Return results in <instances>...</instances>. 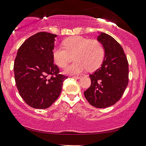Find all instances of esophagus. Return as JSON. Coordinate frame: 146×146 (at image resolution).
I'll return each mask as SVG.
<instances>
[{"label": "esophagus", "mask_w": 146, "mask_h": 146, "mask_svg": "<svg viewBox=\"0 0 146 146\" xmlns=\"http://www.w3.org/2000/svg\"><path fill=\"white\" fill-rule=\"evenodd\" d=\"M72 78H74V79H79L80 78H82V76H73Z\"/></svg>", "instance_id": "1"}]
</instances>
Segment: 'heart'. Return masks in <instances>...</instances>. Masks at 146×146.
Here are the masks:
<instances>
[{"mask_svg": "<svg viewBox=\"0 0 146 146\" xmlns=\"http://www.w3.org/2000/svg\"><path fill=\"white\" fill-rule=\"evenodd\" d=\"M63 45L64 47L54 48L52 57L57 66L65 67L73 56L75 62L65 69L64 72L67 74H79L86 69L89 71L94 70L103 61L104 49L97 40H90L80 36H71L66 39Z\"/></svg>", "mask_w": 146, "mask_h": 146, "instance_id": "obj_1", "label": "heart"}]
</instances>
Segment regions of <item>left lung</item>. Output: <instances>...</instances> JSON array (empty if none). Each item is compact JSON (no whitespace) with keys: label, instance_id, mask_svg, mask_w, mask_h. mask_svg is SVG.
I'll list each match as a JSON object with an SVG mask.
<instances>
[{"label":"left lung","instance_id":"1","mask_svg":"<svg viewBox=\"0 0 146 146\" xmlns=\"http://www.w3.org/2000/svg\"><path fill=\"white\" fill-rule=\"evenodd\" d=\"M104 58L100 67L90 75L91 85L84 92L92 106L105 108L120 100L129 83V64L123 48L109 35L99 33Z\"/></svg>","mask_w":146,"mask_h":146}]
</instances>
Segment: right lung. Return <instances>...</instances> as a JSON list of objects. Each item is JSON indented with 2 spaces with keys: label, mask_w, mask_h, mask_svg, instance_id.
Masks as SVG:
<instances>
[{
  "label": "right lung",
  "mask_w": 146,
  "mask_h": 146,
  "mask_svg": "<svg viewBox=\"0 0 146 146\" xmlns=\"http://www.w3.org/2000/svg\"><path fill=\"white\" fill-rule=\"evenodd\" d=\"M56 35L39 32L28 38L17 52L14 65L15 81L25 103L46 109L59 97L67 77L59 74L52 51ZM51 77H50L49 76Z\"/></svg>",
  "instance_id": "add662e5"
}]
</instances>
